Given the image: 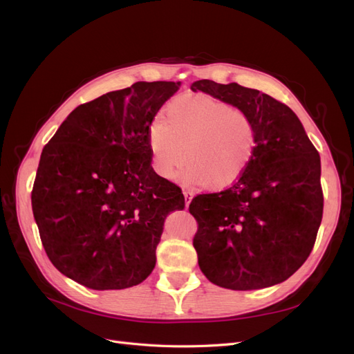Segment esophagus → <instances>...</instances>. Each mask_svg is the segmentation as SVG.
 Listing matches in <instances>:
<instances>
[{
    "mask_svg": "<svg viewBox=\"0 0 354 354\" xmlns=\"http://www.w3.org/2000/svg\"><path fill=\"white\" fill-rule=\"evenodd\" d=\"M183 194H185V202H186V208H187V206L192 202V199H193V193L189 192V190H185V192H183Z\"/></svg>",
    "mask_w": 354,
    "mask_h": 354,
    "instance_id": "esophagus-1",
    "label": "esophagus"
}]
</instances>
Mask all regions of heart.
<instances>
[{
	"instance_id": "b5f03b06",
	"label": "heart",
	"mask_w": 354,
	"mask_h": 354,
	"mask_svg": "<svg viewBox=\"0 0 354 354\" xmlns=\"http://www.w3.org/2000/svg\"><path fill=\"white\" fill-rule=\"evenodd\" d=\"M148 148L155 171L173 178L183 164L186 185L205 181L209 189L233 185L249 167L256 148V126L240 108L206 95L178 96L168 104L165 120L148 127Z\"/></svg>"
}]
</instances>
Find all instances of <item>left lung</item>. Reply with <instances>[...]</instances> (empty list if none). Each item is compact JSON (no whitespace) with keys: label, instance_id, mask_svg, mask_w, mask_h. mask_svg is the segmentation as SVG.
I'll return each mask as SVG.
<instances>
[{"label":"left lung","instance_id":"obj_1","mask_svg":"<svg viewBox=\"0 0 354 354\" xmlns=\"http://www.w3.org/2000/svg\"><path fill=\"white\" fill-rule=\"evenodd\" d=\"M190 89L243 109L256 126L246 171L189 206L198 221L193 246L201 271L230 290L283 283L308 259L322 221L319 153L299 117L270 95L206 79Z\"/></svg>","mask_w":354,"mask_h":354}]
</instances>
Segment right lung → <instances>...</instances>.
Segmentation results:
<instances>
[{
    "label": "right lung",
    "mask_w": 354,
    "mask_h": 354,
    "mask_svg": "<svg viewBox=\"0 0 354 354\" xmlns=\"http://www.w3.org/2000/svg\"><path fill=\"white\" fill-rule=\"evenodd\" d=\"M180 82H138L79 105L45 145L32 211L48 258L92 290L138 286L156 263L174 183L151 165L148 127Z\"/></svg>",
    "instance_id": "1"
}]
</instances>
